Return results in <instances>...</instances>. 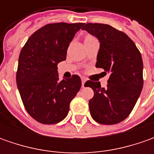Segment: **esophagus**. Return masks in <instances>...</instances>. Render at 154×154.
<instances>
[{
	"instance_id": "1",
	"label": "esophagus",
	"mask_w": 154,
	"mask_h": 154,
	"mask_svg": "<svg viewBox=\"0 0 154 154\" xmlns=\"http://www.w3.org/2000/svg\"><path fill=\"white\" fill-rule=\"evenodd\" d=\"M81 82H82V86H85V83H86V79H85V78H81Z\"/></svg>"
}]
</instances>
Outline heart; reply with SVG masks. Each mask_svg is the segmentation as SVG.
Returning a JSON list of instances; mask_svg holds the SVG:
<instances>
[{"mask_svg": "<svg viewBox=\"0 0 154 154\" xmlns=\"http://www.w3.org/2000/svg\"><path fill=\"white\" fill-rule=\"evenodd\" d=\"M90 38H92V36H87L86 38H85V40H86V39H90Z\"/></svg>", "mask_w": 154, "mask_h": 154, "instance_id": "1", "label": "heart"}]
</instances>
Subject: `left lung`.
Here are the masks:
<instances>
[{"mask_svg":"<svg viewBox=\"0 0 154 154\" xmlns=\"http://www.w3.org/2000/svg\"><path fill=\"white\" fill-rule=\"evenodd\" d=\"M99 41L96 67L109 73L106 88L86 81L94 96L89 100L92 117L101 124H116L127 118L143 87V62L136 45L124 32L109 25L88 23L82 28Z\"/></svg>","mask_w":154,"mask_h":154,"instance_id":"left-lung-1","label":"left lung"}]
</instances>
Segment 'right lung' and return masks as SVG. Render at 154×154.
Returning <instances> with one entry per match:
<instances>
[{
    "instance_id": "add662e5",
    "label": "right lung",
    "mask_w": 154,
    "mask_h": 154,
    "mask_svg": "<svg viewBox=\"0 0 154 154\" xmlns=\"http://www.w3.org/2000/svg\"><path fill=\"white\" fill-rule=\"evenodd\" d=\"M84 23H54L28 38L19 57L16 82L26 111L36 121L55 124L69 111L81 86L78 75L59 80L57 65L66 60L68 45Z\"/></svg>"
}]
</instances>
